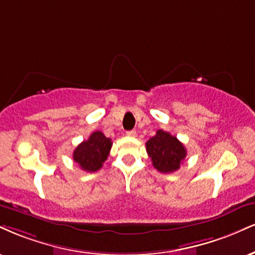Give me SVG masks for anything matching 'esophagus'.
I'll use <instances>...</instances> for the list:
<instances>
[{"instance_id": "34e87169", "label": "esophagus", "mask_w": 255, "mask_h": 255, "mask_svg": "<svg viewBox=\"0 0 255 255\" xmlns=\"http://www.w3.org/2000/svg\"><path fill=\"white\" fill-rule=\"evenodd\" d=\"M126 134H127L128 136H136V131L135 130H128Z\"/></svg>"}]
</instances>
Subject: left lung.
<instances>
[{"instance_id": "1", "label": "left lung", "mask_w": 255, "mask_h": 255, "mask_svg": "<svg viewBox=\"0 0 255 255\" xmlns=\"http://www.w3.org/2000/svg\"><path fill=\"white\" fill-rule=\"evenodd\" d=\"M146 151L153 166L162 173L177 171L186 157L183 143L176 136L161 129L157 130V134L147 141Z\"/></svg>"}]
</instances>
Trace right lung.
<instances>
[{
    "mask_svg": "<svg viewBox=\"0 0 255 255\" xmlns=\"http://www.w3.org/2000/svg\"><path fill=\"white\" fill-rule=\"evenodd\" d=\"M112 145V140L104 135L102 131H94L88 140L83 141L76 147L73 151V160L77 162L82 170L95 172L103 166Z\"/></svg>",
    "mask_w": 255,
    "mask_h": 255,
    "instance_id": "add662e5",
    "label": "right lung"
}]
</instances>
